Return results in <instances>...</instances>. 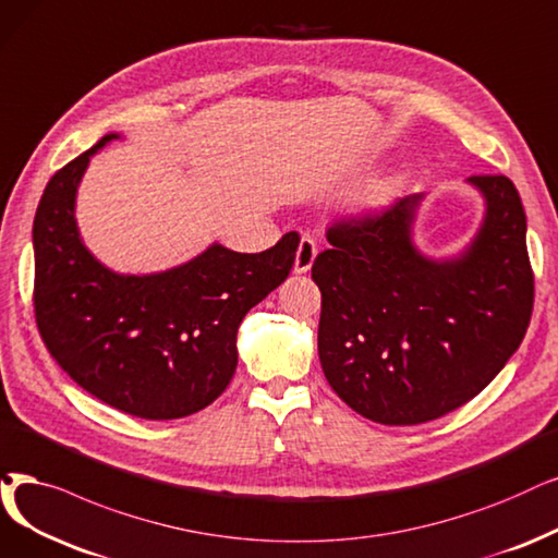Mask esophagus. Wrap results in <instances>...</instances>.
Returning <instances> with one entry per match:
<instances>
[{"label": "esophagus", "mask_w": 558, "mask_h": 558, "mask_svg": "<svg viewBox=\"0 0 558 558\" xmlns=\"http://www.w3.org/2000/svg\"><path fill=\"white\" fill-rule=\"evenodd\" d=\"M316 254H318V247H316L314 238L304 235V238L300 240V247H298V254H295V265H293V270H295L298 275L308 272V270H311V265H314V260H316Z\"/></svg>", "instance_id": "34e87169"}]
</instances>
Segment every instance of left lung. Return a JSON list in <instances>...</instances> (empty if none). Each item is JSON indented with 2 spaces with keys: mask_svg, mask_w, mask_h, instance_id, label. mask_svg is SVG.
I'll return each instance as SVG.
<instances>
[{
  "mask_svg": "<svg viewBox=\"0 0 558 558\" xmlns=\"http://www.w3.org/2000/svg\"><path fill=\"white\" fill-rule=\"evenodd\" d=\"M466 183L483 194L485 217L460 256L414 247L418 192L337 221L311 267L327 383L375 423L414 426L453 412L495 380L526 333L533 272L520 194L506 175Z\"/></svg>",
  "mask_w": 558,
  "mask_h": 558,
  "instance_id": "1",
  "label": "left lung"
}]
</instances>
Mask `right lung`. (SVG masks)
I'll return each instance as SVG.
<instances>
[{"instance_id": "1", "label": "right lung", "mask_w": 558, "mask_h": 558, "mask_svg": "<svg viewBox=\"0 0 558 558\" xmlns=\"http://www.w3.org/2000/svg\"><path fill=\"white\" fill-rule=\"evenodd\" d=\"M111 132L59 169L34 219V311L57 364L102 403L167 421L208 408L238 366L242 318L286 281L300 235L260 254L221 244L153 275L111 272L84 247L75 196Z\"/></svg>"}]
</instances>
